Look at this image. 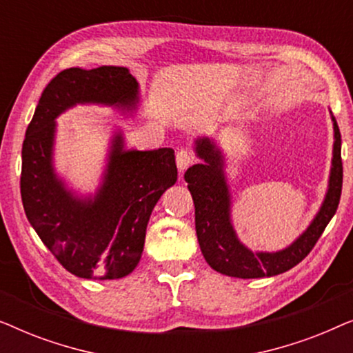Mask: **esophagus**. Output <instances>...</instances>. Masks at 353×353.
Returning a JSON list of instances; mask_svg holds the SVG:
<instances>
[{"mask_svg": "<svg viewBox=\"0 0 353 353\" xmlns=\"http://www.w3.org/2000/svg\"><path fill=\"white\" fill-rule=\"evenodd\" d=\"M192 161H194V156H192V152L188 151V149H180V151L176 152V167L180 172H185L186 168L191 165Z\"/></svg>", "mask_w": 353, "mask_h": 353, "instance_id": "1", "label": "esophagus"}]
</instances>
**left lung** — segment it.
Masks as SVG:
<instances>
[{"mask_svg":"<svg viewBox=\"0 0 353 353\" xmlns=\"http://www.w3.org/2000/svg\"><path fill=\"white\" fill-rule=\"evenodd\" d=\"M334 148L330 185L325 201L308 228L286 249L278 252H252L236 236L231 223V194L225 176L223 154L214 139L197 138L194 151L202 163L190 167L185 173L196 209V234L205 262L215 272L233 278H265L284 273L310 254L326 225L334 216L342 192L341 132L336 119Z\"/></svg>","mask_w":353,"mask_h":353,"instance_id":"left-lung-1","label":"left lung"}]
</instances>
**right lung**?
I'll return each mask as SVG.
<instances>
[{"label":"right lung","instance_id":"1","mask_svg":"<svg viewBox=\"0 0 353 353\" xmlns=\"http://www.w3.org/2000/svg\"><path fill=\"white\" fill-rule=\"evenodd\" d=\"M138 90L127 67H70L46 85L27 127L21 173L23 210L43 244L79 278L117 279L137 268L154 205L176 181L175 152L170 148L125 151L122 132H117L98 191L79 197L52 165L54 120L77 104L133 112Z\"/></svg>","mask_w":353,"mask_h":353}]
</instances>
